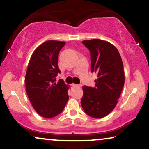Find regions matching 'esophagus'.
Returning a JSON list of instances; mask_svg holds the SVG:
<instances>
[{
	"instance_id": "esophagus-1",
	"label": "esophagus",
	"mask_w": 149,
	"mask_h": 149,
	"mask_svg": "<svg viewBox=\"0 0 149 149\" xmlns=\"http://www.w3.org/2000/svg\"><path fill=\"white\" fill-rule=\"evenodd\" d=\"M72 86H73V87H81V85H78V84H72Z\"/></svg>"
}]
</instances>
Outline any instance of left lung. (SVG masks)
Segmentation results:
<instances>
[{
	"instance_id": "1",
	"label": "left lung",
	"mask_w": 149,
	"mask_h": 149,
	"mask_svg": "<svg viewBox=\"0 0 149 149\" xmlns=\"http://www.w3.org/2000/svg\"><path fill=\"white\" fill-rule=\"evenodd\" d=\"M90 51L91 70L97 74L95 87L84 86L81 104L88 116H106L116 107L123 90L125 75L119 52L112 44L104 40H84Z\"/></svg>"
}]
</instances>
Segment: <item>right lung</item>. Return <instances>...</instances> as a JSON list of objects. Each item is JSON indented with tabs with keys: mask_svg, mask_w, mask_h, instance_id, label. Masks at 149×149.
Returning <instances> with one entry per match:
<instances>
[{
	"mask_svg": "<svg viewBox=\"0 0 149 149\" xmlns=\"http://www.w3.org/2000/svg\"><path fill=\"white\" fill-rule=\"evenodd\" d=\"M65 42L49 40L34 51L26 73L28 97L36 112L50 118L61 113L67 103L69 86L63 79L56 82L58 68V54Z\"/></svg>",
	"mask_w": 149,
	"mask_h": 149,
	"instance_id": "right-lung-1",
	"label": "right lung"
}]
</instances>
